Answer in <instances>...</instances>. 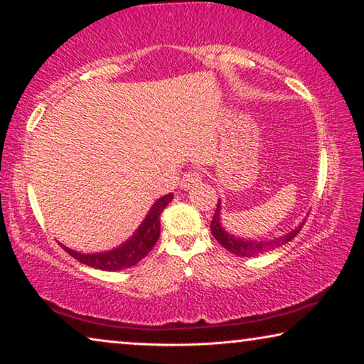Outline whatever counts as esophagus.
I'll use <instances>...</instances> for the list:
<instances>
[{
  "label": "esophagus",
  "instance_id": "obj_1",
  "mask_svg": "<svg viewBox=\"0 0 364 364\" xmlns=\"http://www.w3.org/2000/svg\"><path fill=\"white\" fill-rule=\"evenodd\" d=\"M200 178H202V175L199 173V171H188L186 175H183V178H181V189H184V191H188V189H191L194 186V184H197L200 181Z\"/></svg>",
  "mask_w": 364,
  "mask_h": 364
}]
</instances>
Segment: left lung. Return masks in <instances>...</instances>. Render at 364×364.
I'll return each instance as SVG.
<instances>
[{
    "label": "left lung",
    "mask_w": 364,
    "mask_h": 364,
    "mask_svg": "<svg viewBox=\"0 0 364 364\" xmlns=\"http://www.w3.org/2000/svg\"><path fill=\"white\" fill-rule=\"evenodd\" d=\"M304 225H305V220L301 221L299 226H295L292 231L282 234V236H279V237L260 239V241L234 236V234L228 232L225 230V226L221 225V200L218 199V205H217V210H215L213 220L210 223V230H212L213 237L217 239V241L223 245L226 250H230L232 255L249 258V257H257L260 254H264V252H268V250L278 249V247H281V245H284L289 241H292V239L300 232L301 228H304Z\"/></svg>",
    "instance_id": "left-lung-1"
}]
</instances>
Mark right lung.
Masks as SVG:
<instances>
[{
  "label": "right lung",
  "mask_w": 364,
  "mask_h": 364,
  "mask_svg": "<svg viewBox=\"0 0 364 364\" xmlns=\"http://www.w3.org/2000/svg\"><path fill=\"white\" fill-rule=\"evenodd\" d=\"M173 194L162 196L160 199L154 202L152 207L147 212L146 218L141 221L138 230L134 231L125 242L120 244L119 247H114L112 250L107 252H95V254H82L73 249L65 247L64 244H60L65 252L77 258L78 262L88 264L91 268L104 269V271H119L134 267L138 262L149 254L154 245H156L157 239L160 236V213L164 212V208L167 207Z\"/></svg>",
  "instance_id": "right-lung-1"
}]
</instances>
